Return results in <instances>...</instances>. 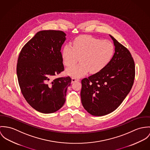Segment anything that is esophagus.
I'll return each instance as SVG.
<instances>
[{"label": "esophagus", "instance_id": "esophagus-1", "mask_svg": "<svg viewBox=\"0 0 150 150\" xmlns=\"http://www.w3.org/2000/svg\"><path fill=\"white\" fill-rule=\"evenodd\" d=\"M78 81H79V80L78 79H76L75 78H72V83L78 82Z\"/></svg>", "mask_w": 150, "mask_h": 150}]
</instances>
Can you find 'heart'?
Wrapping results in <instances>:
<instances>
[{
  "mask_svg": "<svg viewBox=\"0 0 150 150\" xmlns=\"http://www.w3.org/2000/svg\"><path fill=\"white\" fill-rule=\"evenodd\" d=\"M114 52V45L109 40L83 35L74 40L72 47L66 45L62 56L64 65L68 67L75 64L80 57L81 64L66 71L68 75L79 78L89 71L93 74L102 71L111 60Z\"/></svg>",
  "mask_w": 150,
  "mask_h": 150,
  "instance_id": "obj_1",
  "label": "heart"
}]
</instances>
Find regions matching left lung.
<instances>
[{"label":"left lung","instance_id":"left-lung-1","mask_svg":"<svg viewBox=\"0 0 150 150\" xmlns=\"http://www.w3.org/2000/svg\"><path fill=\"white\" fill-rule=\"evenodd\" d=\"M109 35L115 47L111 60L102 71L82 80V105L95 116L115 110L130 92L134 79V63L131 53Z\"/></svg>","mask_w":150,"mask_h":150}]
</instances>
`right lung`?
Here are the masks:
<instances>
[{
    "label": "right lung",
    "mask_w": 150,
    "mask_h": 150,
    "mask_svg": "<svg viewBox=\"0 0 150 150\" xmlns=\"http://www.w3.org/2000/svg\"><path fill=\"white\" fill-rule=\"evenodd\" d=\"M66 34L59 30L37 32L22 48L17 66L18 83L28 103L37 111L49 114L66 102L69 76L50 79L64 71L61 48Z\"/></svg>",
    "instance_id": "add662e5"
}]
</instances>
